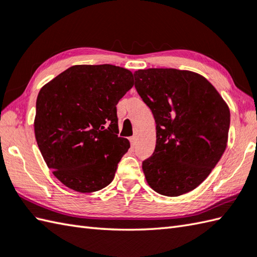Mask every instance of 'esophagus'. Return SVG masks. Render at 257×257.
Masks as SVG:
<instances>
[{
  "instance_id": "obj_1",
  "label": "esophagus",
  "mask_w": 257,
  "mask_h": 257,
  "mask_svg": "<svg viewBox=\"0 0 257 257\" xmlns=\"http://www.w3.org/2000/svg\"><path fill=\"white\" fill-rule=\"evenodd\" d=\"M130 144H132V147H136V145H137V138H136V136L130 137Z\"/></svg>"
}]
</instances>
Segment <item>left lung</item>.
Returning <instances> with one entry per match:
<instances>
[{
    "label": "left lung",
    "instance_id": "obj_1",
    "mask_svg": "<svg viewBox=\"0 0 257 257\" xmlns=\"http://www.w3.org/2000/svg\"><path fill=\"white\" fill-rule=\"evenodd\" d=\"M135 87L156 120L154 154L143 162L156 192L178 196L200 185L224 154L230 109L209 80L193 72H135Z\"/></svg>",
    "mask_w": 257,
    "mask_h": 257
}]
</instances>
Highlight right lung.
Returning <instances> with one entry per match:
<instances>
[{
    "label": "right lung",
    "instance_id": "obj_1",
    "mask_svg": "<svg viewBox=\"0 0 257 257\" xmlns=\"http://www.w3.org/2000/svg\"><path fill=\"white\" fill-rule=\"evenodd\" d=\"M134 86L130 70L75 65L42 87L34 132L47 167L67 188L95 192L110 183L128 139L118 137L117 103Z\"/></svg>",
    "mask_w": 257,
    "mask_h": 257
}]
</instances>
